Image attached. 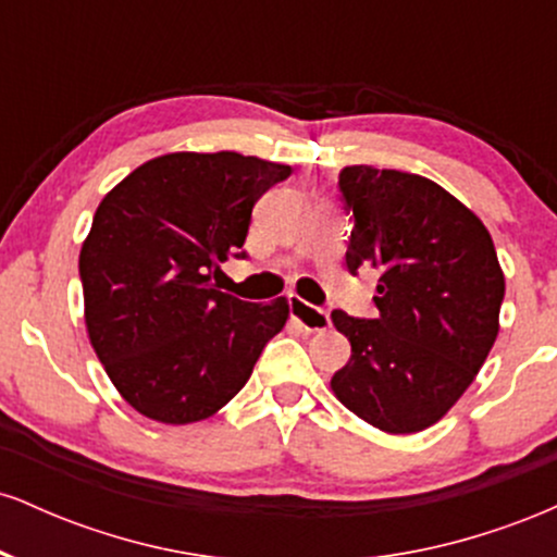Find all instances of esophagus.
<instances>
[{
	"label": "esophagus",
	"mask_w": 557,
	"mask_h": 557,
	"mask_svg": "<svg viewBox=\"0 0 557 557\" xmlns=\"http://www.w3.org/2000/svg\"><path fill=\"white\" fill-rule=\"evenodd\" d=\"M287 309H290V317L304 327L306 332H322L332 324L330 311L317 309V306L306 304L298 296H287Z\"/></svg>",
	"instance_id": "obj_1"
}]
</instances>
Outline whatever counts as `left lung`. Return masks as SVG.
Masks as SVG:
<instances>
[{"mask_svg":"<svg viewBox=\"0 0 557 557\" xmlns=\"http://www.w3.org/2000/svg\"><path fill=\"white\" fill-rule=\"evenodd\" d=\"M337 188L354 220L345 264L380 270L376 317L332 311L350 359L332 376L337 400L389 434L437 424L474 382L505 296L482 220L437 183L369 164L343 168Z\"/></svg>","mask_w":557,"mask_h":557,"instance_id":"1","label":"left lung"}]
</instances>
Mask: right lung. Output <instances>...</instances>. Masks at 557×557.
Segmentation results:
<instances>
[{
	"instance_id": "add662e5",
	"label": "right lung",
	"mask_w": 557,
	"mask_h": 557,
	"mask_svg": "<svg viewBox=\"0 0 557 557\" xmlns=\"http://www.w3.org/2000/svg\"><path fill=\"white\" fill-rule=\"evenodd\" d=\"M287 164L235 151L151 159L101 198L81 248L86 327L112 385L162 424L209 419L238 395L287 300L216 290L220 261L246 259L251 209Z\"/></svg>"
}]
</instances>
